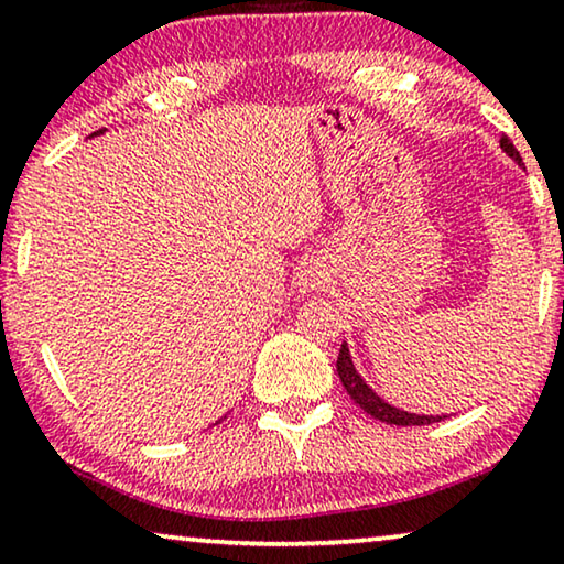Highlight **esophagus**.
Wrapping results in <instances>:
<instances>
[{
  "label": "esophagus",
  "instance_id": "esophagus-1",
  "mask_svg": "<svg viewBox=\"0 0 564 564\" xmlns=\"http://www.w3.org/2000/svg\"><path fill=\"white\" fill-rule=\"evenodd\" d=\"M328 283V271L321 263H303L299 271V289L318 291Z\"/></svg>",
  "mask_w": 564,
  "mask_h": 564
}]
</instances>
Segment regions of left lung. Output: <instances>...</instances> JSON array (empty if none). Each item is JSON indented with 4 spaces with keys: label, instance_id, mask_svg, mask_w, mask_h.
<instances>
[{
    "label": "left lung",
    "instance_id": "8db88e82",
    "mask_svg": "<svg viewBox=\"0 0 564 564\" xmlns=\"http://www.w3.org/2000/svg\"><path fill=\"white\" fill-rule=\"evenodd\" d=\"M499 148L505 150V153L514 160L517 165H524L520 153H517V148L512 145V140L507 135H502L499 140ZM336 371H338V379H341L346 394L351 397L356 404H359L366 414L379 419V422H387V424H394V426H422V424H434V422H442L444 416H424V414H411V411L404 409H397L391 406L389 401H383L377 391H373L369 383L361 379V373L356 371L351 354H348V344H341V351H338V359H336Z\"/></svg>",
    "mask_w": 564,
    "mask_h": 564
}]
</instances>
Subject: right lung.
<instances>
[{"instance_id": "right-lung-1", "label": "right lung", "mask_w": 564, "mask_h": 564, "mask_svg": "<svg viewBox=\"0 0 564 564\" xmlns=\"http://www.w3.org/2000/svg\"><path fill=\"white\" fill-rule=\"evenodd\" d=\"M102 132H105V130H97V132H93V135H89V138H95V135H102ZM223 419H226V416H223ZM216 424H218V422H216Z\"/></svg>"}]
</instances>
